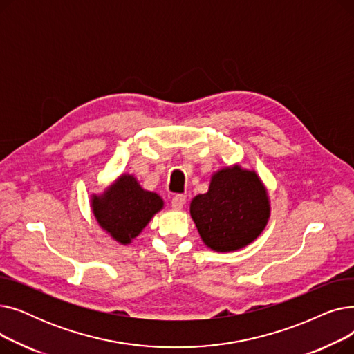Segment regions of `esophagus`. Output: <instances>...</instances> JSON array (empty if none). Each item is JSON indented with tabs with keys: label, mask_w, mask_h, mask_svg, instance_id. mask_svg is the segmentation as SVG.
I'll return each mask as SVG.
<instances>
[{
	"label": "esophagus",
	"mask_w": 354,
	"mask_h": 354,
	"mask_svg": "<svg viewBox=\"0 0 354 354\" xmlns=\"http://www.w3.org/2000/svg\"><path fill=\"white\" fill-rule=\"evenodd\" d=\"M172 208L174 209H176V211H180L182 208H183V205L185 203H187V196L185 195H175L174 198H172Z\"/></svg>",
	"instance_id": "esophagus-1"
}]
</instances>
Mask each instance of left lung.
<instances>
[{
  "label": "left lung",
  "mask_w": 354,
  "mask_h": 354,
  "mask_svg": "<svg viewBox=\"0 0 354 354\" xmlns=\"http://www.w3.org/2000/svg\"><path fill=\"white\" fill-rule=\"evenodd\" d=\"M191 216L207 247L218 252L241 250L267 225V189L254 171L224 167L212 175L208 192L192 199Z\"/></svg>",
  "instance_id": "1"
}]
</instances>
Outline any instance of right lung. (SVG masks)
<instances>
[{
    "mask_svg": "<svg viewBox=\"0 0 354 354\" xmlns=\"http://www.w3.org/2000/svg\"><path fill=\"white\" fill-rule=\"evenodd\" d=\"M163 208V199L145 191L133 175L119 176L102 195L91 196V209L99 225L126 245L132 243L152 216Z\"/></svg>",
    "mask_w": 354,
    "mask_h": 354,
    "instance_id": "right-lung-1",
    "label": "right lung"
}]
</instances>
